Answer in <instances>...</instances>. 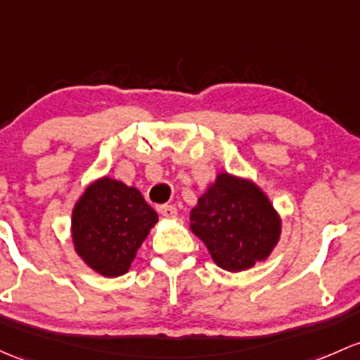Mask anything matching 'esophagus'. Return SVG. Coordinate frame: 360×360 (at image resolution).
Here are the masks:
<instances>
[{"instance_id":"34e87169","label":"esophagus","mask_w":360,"mask_h":360,"mask_svg":"<svg viewBox=\"0 0 360 360\" xmlns=\"http://www.w3.org/2000/svg\"><path fill=\"white\" fill-rule=\"evenodd\" d=\"M158 212H160V214L167 219H174L177 215V210L174 205H160L158 207Z\"/></svg>"}]
</instances>
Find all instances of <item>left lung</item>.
<instances>
[{
  "label": "left lung",
  "instance_id": "1",
  "mask_svg": "<svg viewBox=\"0 0 360 360\" xmlns=\"http://www.w3.org/2000/svg\"><path fill=\"white\" fill-rule=\"evenodd\" d=\"M191 231L222 269L247 271L267 259L279 240L278 214L253 183L219 174L191 210Z\"/></svg>",
  "mask_w": 360,
  "mask_h": 360
}]
</instances>
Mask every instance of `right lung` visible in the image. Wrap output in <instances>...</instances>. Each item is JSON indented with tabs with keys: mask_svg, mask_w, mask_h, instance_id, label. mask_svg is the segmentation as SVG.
<instances>
[{
	"mask_svg": "<svg viewBox=\"0 0 360 360\" xmlns=\"http://www.w3.org/2000/svg\"><path fill=\"white\" fill-rule=\"evenodd\" d=\"M157 221V212L136 188L103 177L91 184L75 203L72 214L75 252L101 276H122Z\"/></svg>",
	"mask_w": 360,
	"mask_h": 360,
	"instance_id": "right-lung-1",
	"label": "right lung"
}]
</instances>
